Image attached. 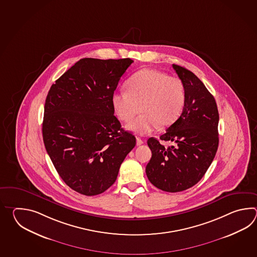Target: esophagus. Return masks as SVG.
Returning <instances> with one entry per match:
<instances>
[{
    "label": "esophagus",
    "mask_w": 257,
    "mask_h": 257,
    "mask_svg": "<svg viewBox=\"0 0 257 257\" xmlns=\"http://www.w3.org/2000/svg\"><path fill=\"white\" fill-rule=\"evenodd\" d=\"M143 143H144V142L142 141L141 138H137V145H138V146L142 145V144H143Z\"/></svg>",
    "instance_id": "esophagus-1"
}]
</instances>
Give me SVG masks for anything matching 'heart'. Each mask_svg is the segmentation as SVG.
Here are the masks:
<instances>
[{
    "label": "heart",
    "mask_w": 257,
    "mask_h": 257,
    "mask_svg": "<svg viewBox=\"0 0 257 257\" xmlns=\"http://www.w3.org/2000/svg\"><path fill=\"white\" fill-rule=\"evenodd\" d=\"M126 88V91L112 94L111 105L115 116L122 122H130L138 113L139 106H142V115L126 126L128 131L139 135L151 133L159 126H171L185 108L184 82L163 71L142 69L127 80Z\"/></svg>",
    "instance_id": "b5f03b06"
}]
</instances>
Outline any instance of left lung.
I'll return each instance as SVG.
<instances>
[{
	"mask_svg": "<svg viewBox=\"0 0 257 257\" xmlns=\"http://www.w3.org/2000/svg\"><path fill=\"white\" fill-rule=\"evenodd\" d=\"M173 68L186 88L185 108L166 130L161 141L175 142L164 147L155 138L148 140L152 158L148 179L163 191H184L198 183L213 161L218 146V111L213 95L192 71Z\"/></svg>",
	"mask_w": 257,
	"mask_h": 257,
	"instance_id": "left-lung-1",
	"label": "left lung"
}]
</instances>
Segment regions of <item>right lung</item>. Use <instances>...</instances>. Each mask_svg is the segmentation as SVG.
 I'll use <instances>...</instances> for the list:
<instances>
[{
    "instance_id": "obj_1",
    "label": "right lung",
    "mask_w": 257,
    "mask_h": 257,
    "mask_svg": "<svg viewBox=\"0 0 257 257\" xmlns=\"http://www.w3.org/2000/svg\"><path fill=\"white\" fill-rule=\"evenodd\" d=\"M132 62L130 58H84L62 74L47 95L45 147L61 179L82 195L108 189L136 145V138L121 127L111 105V96Z\"/></svg>"
}]
</instances>
